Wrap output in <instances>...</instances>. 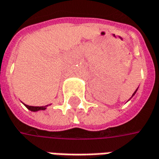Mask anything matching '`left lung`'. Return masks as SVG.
I'll use <instances>...</instances> for the list:
<instances>
[{
	"label": "left lung",
	"instance_id": "left-lung-1",
	"mask_svg": "<svg viewBox=\"0 0 159 159\" xmlns=\"http://www.w3.org/2000/svg\"><path fill=\"white\" fill-rule=\"evenodd\" d=\"M137 90H136V91H135V92H134V93H133V94H132V96H134V95H135V93H137Z\"/></svg>",
	"mask_w": 159,
	"mask_h": 159
}]
</instances>
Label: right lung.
<instances>
[{
    "label": "right lung",
    "instance_id": "obj_1",
    "mask_svg": "<svg viewBox=\"0 0 159 159\" xmlns=\"http://www.w3.org/2000/svg\"><path fill=\"white\" fill-rule=\"evenodd\" d=\"M24 105H25V104H24ZM25 107H27L28 109H30V111L36 112V111H39V110H44V109H46V107H47V106H44V107H33V106L25 105Z\"/></svg>",
    "mask_w": 159,
    "mask_h": 159
}]
</instances>
